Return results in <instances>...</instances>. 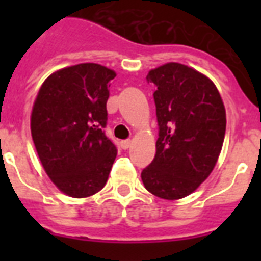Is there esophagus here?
Segmentation results:
<instances>
[{
    "instance_id": "esophagus-1",
    "label": "esophagus",
    "mask_w": 261,
    "mask_h": 261,
    "mask_svg": "<svg viewBox=\"0 0 261 261\" xmlns=\"http://www.w3.org/2000/svg\"><path fill=\"white\" fill-rule=\"evenodd\" d=\"M130 145H131L130 139H124V141H120V146H122V149H124V150H126V149H128V147H130Z\"/></svg>"
}]
</instances>
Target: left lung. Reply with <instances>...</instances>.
I'll use <instances>...</instances> for the list:
<instances>
[{"mask_svg":"<svg viewBox=\"0 0 261 261\" xmlns=\"http://www.w3.org/2000/svg\"><path fill=\"white\" fill-rule=\"evenodd\" d=\"M159 123L154 160L141 173L149 192L167 200L194 192L222 149L226 112L218 89L202 73L167 63L149 71Z\"/></svg>","mask_w":261,"mask_h":261,"instance_id":"obj_1","label":"left lung"}]
</instances>
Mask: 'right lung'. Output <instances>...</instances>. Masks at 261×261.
Here are the masks:
<instances>
[{
	"mask_svg": "<svg viewBox=\"0 0 261 261\" xmlns=\"http://www.w3.org/2000/svg\"><path fill=\"white\" fill-rule=\"evenodd\" d=\"M114 70L80 63L43 83L31 115V133L51 181L71 198L106 186L118 149L106 135L107 100Z\"/></svg>",
	"mask_w": 261,
	"mask_h": 261,
	"instance_id": "add662e5",
	"label": "right lung"
}]
</instances>
